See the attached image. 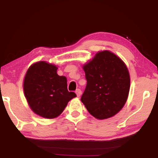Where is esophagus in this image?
Returning a JSON list of instances; mask_svg holds the SVG:
<instances>
[{
	"mask_svg": "<svg viewBox=\"0 0 158 158\" xmlns=\"http://www.w3.org/2000/svg\"><path fill=\"white\" fill-rule=\"evenodd\" d=\"M75 93H76V94L77 95V97H80V96H81V90L80 89H77Z\"/></svg>",
	"mask_w": 158,
	"mask_h": 158,
	"instance_id": "1",
	"label": "esophagus"
}]
</instances>
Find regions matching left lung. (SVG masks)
<instances>
[{
	"label": "left lung",
	"mask_w": 158,
	"mask_h": 158,
	"mask_svg": "<svg viewBox=\"0 0 158 158\" xmlns=\"http://www.w3.org/2000/svg\"><path fill=\"white\" fill-rule=\"evenodd\" d=\"M87 84L81 101L95 118L114 116L127 100L130 77L125 63L109 50L98 52L83 65Z\"/></svg>",
	"instance_id": "obj_1"
}]
</instances>
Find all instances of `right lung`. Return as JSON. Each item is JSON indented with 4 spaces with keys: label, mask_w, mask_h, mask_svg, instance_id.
<instances>
[{
    "label": "right lung",
    "mask_w": 158,
    "mask_h": 158,
    "mask_svg": "<svg viewBox=\"0 0 158 158\" xmlns=\"http://www.w3.org/2000/svg\"><path fill=\"white\" fill-rule=\"evenodd\" d=\"M58 67L46 61L31 65L23 79V89L29 106L35 114L52 119L62 114L68 103L77 97L69 92L67 79L57 74Z\"/></svg>",
    "instance_id": "obj_1"
}]
</instances>
